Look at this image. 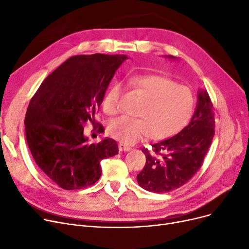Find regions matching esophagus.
I'll return each mask as SVG.
<instances>
[{
  "instance_id": "1",
  "label": "esophagus",
  "mask_w": 249,
  "mask_h": 249,
  "mask_svg": "<svg viewBox=\"0 0 249 249\" xmlns=\"http://www.w3.org/2000/svg\"><path fill=\"white\" fill-rule=\"evenodd\" d=\"M118 148H119L120 151H129V150L132 149L130 146H128V145H126V144H124V143H121V142L119 143V144H118Z\"/></svg>"
}]
</instances>
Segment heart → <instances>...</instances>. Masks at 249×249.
Listing matches in <instances>:
<instances>
[{"label": "heart", "mask_w": 249, "mask_h": 249, "mask_svg": "<svg viewBox=\"0 0 249 249\" xmlns=\"http://www.w3.org/2000/svg\"><path fill=\"white\" fill-rule=\"evenodd\" d=\"M130 86L143 98L136 115L122 116L110 122L109 134L126 144L150 136L161 140L176 134L192 114L194 98L191 90L161 75L141 74L130 78ZM122 87L114 83L105 94L103 110L115 115L119 110Z\"/></svg>", "instance_id": "obj_1"}]
</instances>
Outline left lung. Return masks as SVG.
<instances>
[{
	"instance_id": "obj_1",
	"label": "left lung",
	"mask_w": 249,
	"mask_h": 249,
	"mask_svg": "<svg viewBox=\"0 0 249 249\" xmlns=\"http://www.w3.org/2000/svg\"><path fill=\"white\" fill-rule=\"evenodd\" d=\"M214 134L212 101L207 90H199L197 108L190 123L177 135L152 144V150L142 149L146 162L137 175L138 185L160 194L185 185L202 166Z\"/></svg>"
}]
</instances>
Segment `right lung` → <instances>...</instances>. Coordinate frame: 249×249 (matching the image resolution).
<instances>
[{"label":"right lung","mask_w":249,"mask_h":249,"mask_svg":"<svg viewBox=\"0 0 249 249\" xmlns=\"http://www.w3.org/2000/svg\"><path fill=\"white\" fill-rule=\"evenodd\" d=\"M126 55L82 54L65 60L39 87L25 116V134L39 168L64 190L88 188L100 178V162L118 153L114 139L89 143L84 126L95 120L116 70Z\"/></svg>","instance_id":"1"}]
</instances>
